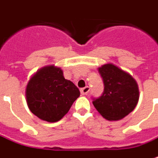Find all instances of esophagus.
I'll return each instance as SVG.
<instances>
[{"label":"esophagus","mask_w":158,"mask_h":158,"mask_svg":"<svg viewBox=\"0 0 158 158\" xmlns=\"http://www.w3.org/2000/svg\"><path fill=\"white\" fill-rule=\"evenodd\" d=\"M81 93L82 95H87L89 93V88L88 86H86V87H84V88H82L81 89Z\"/></svg>","instance_id":"esophagus-1"}]
</instances>
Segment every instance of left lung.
<instances>
[{"label":"left lung","instance_id":"1","mask_svg":"<svg viewBox=\"0 0 158 158\" xmlns=\"http://www.w3.org/2000/svg\"><path fill=\"white\" fill-rule=\"evenodd\" d=\"M104 82V91L92 98L95 108L108 120H118L128 115L136 106L139 89L135 80L112 64L98 69Z\"/></svg>","mask_w":158,"mask_h":158}]
</instances>
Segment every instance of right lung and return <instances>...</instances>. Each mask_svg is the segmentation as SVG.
Here are the masks:
<instances>
[{"mask_svg":"<svg viewBox=\"0 0 158 158\" xmlns=\"http://www.w3.org/2000/svg\"><path fill=\"white\" fill-rule=\"evenodd\" d=\"M80 91L62 70L50 66L34 75L26 87V100L31 112L43 120L55 122L69 111Z\"/></svg>","mask_w":158,"mask_h":158,"instance_id":"add662e5","label":"right lung"}]
</instances>
